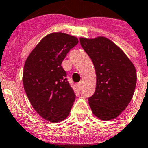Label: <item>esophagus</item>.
<instances>
[{
  "label": "esophagus",
  "instance_id": "esophagus-1",
  "mask_svg": "<svg viewBox=\"0 0 148 148\" xmlns=\"http://www.w3.org/2000/svg\"><path fill=\"white\" fill-rule=\"evenodd\" d=\"M77 88L79 91H80L82 88V83L81 82H79V83H77Z\"/></svg>",
  "mask_w": 148,
  "mask_h": 148
}]
</instances>
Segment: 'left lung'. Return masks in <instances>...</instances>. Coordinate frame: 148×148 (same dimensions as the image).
I'll use <instances>...</instances> for the list:
<instances>
[{"instance_id":"left-lung-1","label":"left lung","mask_w":148,"mask_h":148,"mask_svg":"<svg viewBox=\"0 0 148 148\" xmlns=\"http://www.w3.org/2000/svg\"><path fill=\"white\" fill-rule=\"evenodd\" d=\"M79 42L95 69V92L88 97L92 112L101 120L117 118L134 94L137 79L134 65L107 38H79Z\"/></svg>"}]
</instances>
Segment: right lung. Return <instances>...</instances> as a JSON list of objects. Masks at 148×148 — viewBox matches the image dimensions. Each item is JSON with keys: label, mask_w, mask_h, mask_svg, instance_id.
<instances>
[{"label": "right lung", "mask_w": 148, "mask_h": 148, "mask_svg": "<svg viewBox=\"0 0 148 148\" xmlns=\"http://www.w3.org/2000/svg\"><path fill=\"white\" fill-rule=\"evenodd\" d=\"M78 39L62 33L44 37L24 64L23 84L33 109L47 121L60 122L69 116L75 101L61 64Z\"/></svg>", "instance_id": "add662e5"}]
</instances>
